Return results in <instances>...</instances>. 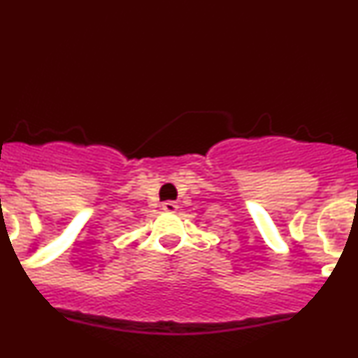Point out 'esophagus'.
Instances as JSON below:
<instances>
[{"label":"esophagus","instance_id":"esophagus-1","mask_svg":"<svg viewBox=\"0 0 358 358\" xmlns=\"http://www.w3.org/2000/svg\"><path fill=\"white\" fill-rule=\"evenodd\" d=\"M176 209H178V204L173 201H166L163 202V210H166V213H176Z\"/></svg>","mask_w":358,"mask_h":358}]
</instances>
